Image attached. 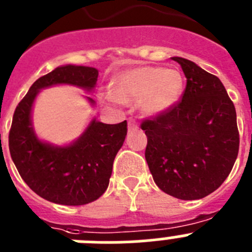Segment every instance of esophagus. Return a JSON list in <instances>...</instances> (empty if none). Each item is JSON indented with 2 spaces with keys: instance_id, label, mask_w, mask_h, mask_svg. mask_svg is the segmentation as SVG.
Masks as SVG:
<instances>
[{
  "instance_id": "1",
  "label": "esophagus",
  "mask_w": 252,
  "mask_h": 252,
  "mask_svg": "<svg viewBox=\"0 0 252 252\" xmlns=\"http://www.w3.org/2000/svg\"><path fill=\"white\" fill-rule=\"evenodd\" d=\"M136 127H137L136 120L132 119V117H130V119H128V130L132 131V130H135Z\"/></svg>"
}]
</instances>
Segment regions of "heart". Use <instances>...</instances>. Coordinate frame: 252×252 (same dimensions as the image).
I'll return each mask as SVG.
<instances>
[{
    "instance_id": "obj_1",
    "label": "heart",
    "mask_w": 252,
    "mask_h": 252,
    "mask_svg": "<svg viewBox=\"0 0 252 252\" xmlns=\"http://www.w3.org/2000/svg\"><path fill=\"white\" fill-rule=\"evenodd\" d=\"M183 91V75L177 69L139 66L117 75L112 94L121 102L140 101L148 115H161L179 103Z\"/></svg>"
}]
</instances>
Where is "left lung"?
<instances>
[{"instance_id": "left-lung-1", "label": "left lung", "mask_w": 252, "mask_h": 252, "mask_svg": "<svg viewBox=\"0 0 252 252\" xmlns=\"http://www.w3.org/2000/svg\"><path fill=\"white\" fill-rule=\"evenodd\" d=\"M187 78L182 101L144 120L145 159L154 182L178 199H201L232 170L240 136L236 110L222 82L188 59L173 57Z\"/></svg>"}]
</instances>
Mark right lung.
I'll list each match as a JSON object with an SVG mask.
<instances>
[{
    "label": "right lung",
    "mask_w": 252,
    "mask_h": 252,
    "mask_svg": "<svg viewBox=\"0 0 252 252\" xmlns=\"http://www.w3.org/2000/svg\"><path fill=\"white\" fill-rule=\"evenodd\" d=\"M98 70L92 66L63 65L40 77L17 104L8 135L13 164L37 195L64 206H82L106 192L116 155L127 135V122L107 125L93 119L74 142L55 146L39 140L31 122L37 93L57 84L77 86L84 91L95 87ZM91 104L94 101L87 97Z\"/></svg>",
    "instance_id": "1"
}]
</instances>
